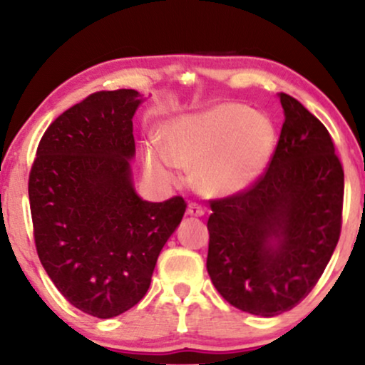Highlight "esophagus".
<instances>
[{
	"label": "esophagus",
	"mask_w": 365,
	"mask_h": 365,
	"mask_svg": "<svg viewBox=\"0 0 365 365\" xmlns=\"http://www.w3.org/2000/svg\"><path fill=\"white\" fill-rule=\"evenodd\" d=\"M204 207L202 206H199V204H195V202H190L188 204V207H187V215L188 216H195V217H200V216H204Z\"/></svg>",
	"instance_id": "esophagus-1"
}]
</instances>
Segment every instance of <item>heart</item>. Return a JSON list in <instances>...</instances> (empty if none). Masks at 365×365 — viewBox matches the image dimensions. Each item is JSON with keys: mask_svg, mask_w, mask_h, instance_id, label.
I'll list each match as a JSON object with an SVG mask.
<instances>
[{"mask_svg": "<svg viewBox=\"0 0 365 365\" xmlns=\"http://www.w3.org/2000/svg\"><path fill=\"white\" fill-rule=\"evenodd\" d=\"M158 145L144 148L145 171L158 182H180L175 166L195 171L202 194L233 195L262 175L276 145L273 121L245 104L221 103L171 118L163 125Z\"/></svg>", "mask_w": 365, "mask_h": 365, "instance_id": "1", "label": "heart"}]
</instances>
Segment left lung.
Masks as SVG:
<instances>
[{"instance_id": "8db88e82", "label": "left lung", "mask_w": 365, "mask_h": 365, "mask_svg": "<svg viewBox=\"0 0 365 365\" xmlns=\"http://www.w3.org/2000/svg\"><path fill=\"white\" fill-rule=\"evenodd\" d=\"M284 121L267 170L211 200L207 273L228 304L254 316L290 311L324 273L341 232L343 168L329 132L279 92Z\"/></svg>"}]
</instances>
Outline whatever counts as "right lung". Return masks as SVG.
Listing matches in <instances>:
<instances>
[{
  "instance_id": "add662e5",
  "label": "right lung",
  "mask_w": 365,
  "mask_h": 365,
  "mask_svg": "<svg viewBox=\"0 0 365 365\" xmlns=\"http://www.w3.org/2000/svg\"><path fill=\"white\" fill-rule=\"evenodd\" d=\"M142 96L99 91L61 113L29 175L37 255L78 311L110 319L139 304L158 255L185 212L183 197L137 195L132 118Z\"/></svg>"
}]
</instances>
